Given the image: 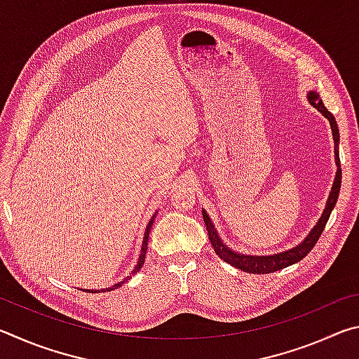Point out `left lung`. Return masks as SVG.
Returning <instances> with one entry per match:
<instances>
[{
	"label": "left lung",
	"instance_id": "obj_1",
	"mask_svg": "<svg viewBox=\"0 0 359 359\" xmlns=\"http://www.w3.org/2000/svg\"><path fill=\"white\" fill-rule=\"evenodd\" d=\"M307 100L315 109H318V111L323 114L327 120H330V125L332 130V139H334V155H336L334 160H336V166H337L336 179H334L330 198H327V201H326V208L323 210V214H321L320 220L317 222V224H315L311 233L307 234V238L304 239L299 245L290 248V250L276 253V255H267V257H257V255H241L238 252L231 250L229 247L223 244V241L220 239V236H218L214 223H212V220H210V217L205 214V210H203L205 228H208L210 244H212V247H214L215 253L223 261H226L228 264L238 267V269H241V271L250 272V274H269V272L280 271V269H283V267L291 266V264L297 263V261H301L309 252L312 250L313 245L317 244V241L320 239L321 233H323L327 220H330V215L334 209V205H336V203H337L339 191H340V180H342V169H340V158H339L337 121H336V118H334V115L325 107L323 101H321L320 95L317 92H309Z\"/></svg>",
	"mask_w": 359,
	"mask_h": 359
}]
</instances>
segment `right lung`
I'll use <instances>...</instances> for the list:
<instances>
[{
	"mask_svg": "<svg viewBox=\"0 0 359 359\" xmlns=\"http://www.w3.org/2000/svg\"><path fill=\"white\" fill-rule=\"evenodd\" d=\"M156 215V214H155ZM155 215L151 217V220L149 222V224H147V228H145V233H144V241H142V247H141V255H139V259H137V264H136V267L135 269L131 271V274L128 276V277H125L123 280L121 282H118V283H115V285H112V287H109V288H104V290H95V291H102V293H104V291H112V290H115V288H118V287H121V285H123L125 282H128L130 278L135 276V274H137L139 272V269H141L142 267V264H144V261H145V253H147V244H149V234H150V229H151V224H154V220H155ZM87 291H92L93 293V290H87Z\"/></svg>",
	"mask_w": 359,
	"mask_h": 359,
	"instance_id": "1",
	"label": "right lung"
}]
</instances>
